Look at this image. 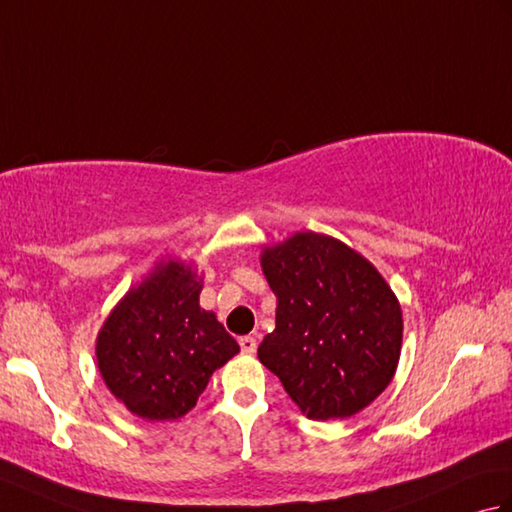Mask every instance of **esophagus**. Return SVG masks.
<instances>
[{
  "label": "esophagus",
  "instance_id": "34e87169",
  "mask_svg": "<svg viewBox=\"0 0 512 512\" xmlns=\"http://www.w3.org/2000/svg\"><path fill=\"white\" fill-rule=\"evenodd\" d=\"M239 347H242L244 354H255L257 339L255 336H242V339H239Z\"/></svg>",
  "mask_w": 512,
  "mask_h": 512
}]
</instances>
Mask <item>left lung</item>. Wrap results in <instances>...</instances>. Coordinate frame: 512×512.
Here are the masks:
<instances>
[{"label":"left lung","instance_id":"left-lung-1","mask_svg":"<svg viewBox=\"0 0 512 512\" xmlns=\"http://www.w3.org/2000/svg\"><path fill=\"white\" fill-rule=\"evenodd\" d=\"M259 264L277 314L257 356L303 416L350 418L383 394L400 361L402 310L376 266L314 231L262 246Z\"/></svg>","mask_w":512,"mask_h":512}]
</instances>
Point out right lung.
Returning <instances> with one entry per match:
<instances>
[{"instance_id":"1","label":"right lung","mask_w":512,"mask_h":512,"mask_svg":"<svg viewBox=\"0 0 512 512\" xmlns=\"http://www.w3.org/2000/svg\"><path fill=\"white\" fill-rule=\"evenodd\" d=\"M202 286L198 266L167 255L103 321L96 365L134 416L151 422L187 416L215 369L239 352L215 312L200 308Z\"/></svg>"}]
</instances>
